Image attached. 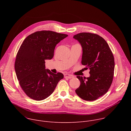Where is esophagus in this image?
Masks as SVG:
<instances>
[{"label":"esophagus","instance_id":"esophagus-1","mask_svg":"<svg viewBox=\"0 0 131 131\" xmlns=\"http://www.w3.org/2000/svg\"><path fill=\"white\" fill-rule=\"evenodd\" d=\"M64 77L65 78H68V79H71L73 78V76L71 75V74H69L68 73H65L64 74Z\"/></svg>","mask_w":131,"mask_h":131}]
</instances>
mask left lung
Masks as SVG:
<instances>
[{
	"label": "left lung",
	"instance_id": "left-lung-1",
	"mask_svg": "<svg viewBox=\"0 0 131 131\" xmlns=\"http://www.w3.org/2000/svg\"><path fill=\"white\" fill-rule=\"evenodd\" d=\"M82 48L81 63L90 69L89 77L77 76L80 86L75 92L82 99L92 101L107 92L113 82L115 61L108 43L95 34L81 32L74 35Z\"/></svg>",
	"mask_w": 131,
	"mask_h": 131
}]
</instances>
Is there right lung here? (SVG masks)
<instances>
[{
    "label": "right lung",
    "instance_id": "obj_1",
    "mask_svg": "<svg viewBox=\"0 0 131 131\" xmlns=\"http://www.w3.org/2000/svg\"><path fill=\"white\" fill-rule=\"evenodd\" d=\"M68 36L50 30L35 32L23 41L17 53L14 68L17 80L30 98L41 101L49 97L63 74L46 69L45 60H51L58 43Z\"/></svg>",
    "mask_w": 131,
    "mask_h": 131
}]
</instances>
